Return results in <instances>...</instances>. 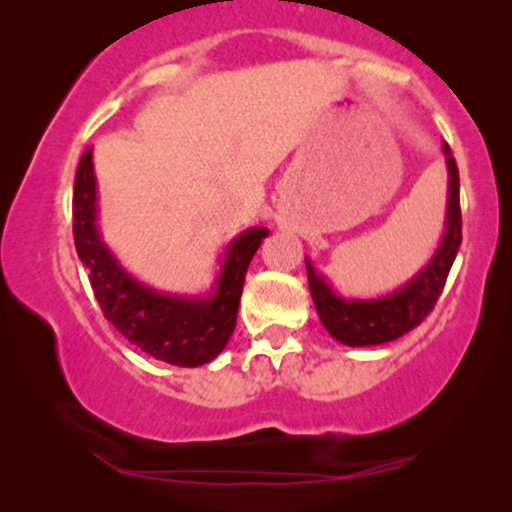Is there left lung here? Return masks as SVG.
<instances>
[{"mask_svg":"<svg viewBox=\"0 0 512 512\" xmlns=\"http://www.w3.org/2000/svg\"><path fill=\"white\" fill-rule=\"evenodd\" d=\"M447 165V209L445 230L433 256L403 286L387 296L377 298H345L333 289L331 282L314 268L305 256L307 284L317 307L321 324L335 340L349 347H373L401 338L422 324L433 310L443 291L445 279L461 244V212H459V170L450 146L443 144Z\"/></svg>","mask_w":512,"mask_h":512,"instance_id":"obj_1","label":"left lung"}]
</instances>
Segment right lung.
<instances>
[{"label":"right lung","mask_w":512,"mask_h":512,"mask_svg":"<svg viewBox=\"0 0 512 512\" xmlns=\"http://www.w3.org/2000/svg\"><path fill=\"white\" fill-rule=\"evenodd\" d=\"M97 202L93 149H88L74 179V244L104 317L153 359L181 368L214 361L235 331L244 275L270 230L247 228L230 240L212 289L184 296L153 289L123 268L102 237Z\"/></svg>","instance_id":"right-lung-1"}]
</instances>
